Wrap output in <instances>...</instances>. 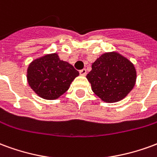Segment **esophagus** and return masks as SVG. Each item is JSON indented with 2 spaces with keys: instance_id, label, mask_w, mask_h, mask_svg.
<instances>
[{
  "instance_id": "obj_1",
  "label": "esophagus",
  "mask_w": 157,
  "mask_h": 157,
  "mask_svg": "<svg viewBox=\"0 0 157 157\" xmlns=\"http://www.w3.org/2000/svg\"><path fill=\"white\" fill-rule=\"evenodd\" d=\"M80 75H83V76H85L86 75V69H82L80 71Z\"/></svg>"
}]
</instances>
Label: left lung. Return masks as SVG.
Returning <instances> with one entry per match:
<instances>
[{"label":"left lung","instance_id":"left-lung-1","mask_svg":"<svg viewBox=\"0 0 157 157\" xmlns=\"http://www.w3.org/2000/svg\"><path fill=\"white\" fill-rule=\"evenodd\" d=\"M136 70L128 59L116 51L102 54L92 65L86 78L92 92L109 103L121 101L136 82Z\"/></svg>","mask_w":157,"mask_h":157}]
</instances>
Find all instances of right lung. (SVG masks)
<instances>
[{"label":"right lung","instance_id":"right-lung-1","mask_svg":"<svg viewBox=\"0 0 157 157\" xmlns=\"http://www.w3.org/2000/svg\"><path fill=\"white\" fill-rule=\"evenodd\" d=\"M79 72L73 65L59 58L58 54H47L33 59L28 67L27 80L37 95L55 100L63 95Z\"/></svg>","mask_w":157,"mask_h":157}]
</instances>
